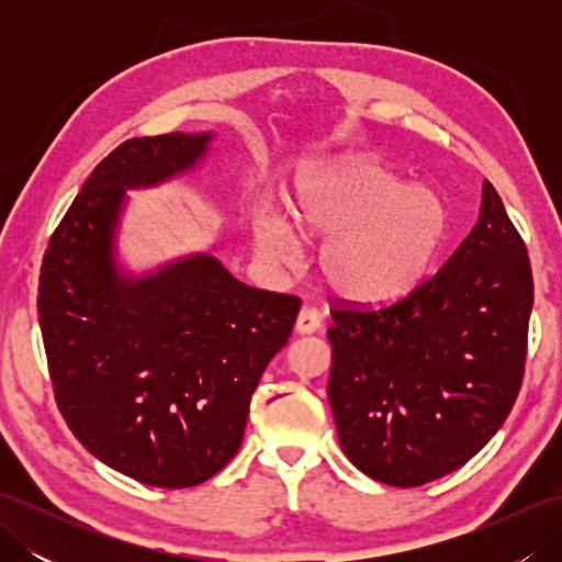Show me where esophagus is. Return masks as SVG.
Listing matches in <instances>:
<instances>
[{
	"label": "esophagus",
	"instance_id": "obj_1",
	"mask_svg": "<svg viewBox=\"0 0 562 562\" xmlns=\"http://www.w3.org/2000/svg\"><path fill=\"white\" fill-rule=\"evenodd\" d=\"M321 328V316L314 312V308H302L300 316H296V324L294 330L300 333V336H312Z\"/></svg>",
	"mask_w": 562,
	"mask_h": 562
}]
</instances>
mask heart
<instances>
[{
    "label": "heart",
    "instance_id": "b5f03b06",
    "mask_svg": "<svg viewBox=\"0 0 562 562\" xmlns=\"http://www.w3.org/2000/svg\"><path fill=\"white\" fill-rule=\"evenodd\" d=\"M290 217L256 214L258 256L270 266L300 258V232L324 238L318 268L328 288L362 306H389L427 280L449 236V207L432 188L411 186L379 164H330L296 178Z\"/></svg>",
    "mask_w": 562,
    "mask_h": 562
}]
</instances>
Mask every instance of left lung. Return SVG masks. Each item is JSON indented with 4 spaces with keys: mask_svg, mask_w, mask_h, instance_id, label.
Listing matches in <instances>:
<instances>
[{
    "mask_svg": "<svg viewBox=\"0 0 562 562\" xmlns=\"http://www.w3.org/2000/svg\"><path fill=\"white\" fill-rule=\"evenodd\" d=\"M531 306L527 246L483 181L479 222L432 280L379 312H333L328 398L345 457L393 487L473 459L515 405Z\"/></svg>",
    "mask_w": 562,
    "mask_h": 562,
    "instance_id": "obj_1",
    "label": "left lung"
}]
</instances>
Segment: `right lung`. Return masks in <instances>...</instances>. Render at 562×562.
Returning a JSON list of instances; mask_svg holds the SVG:
<instances>
[{
    "instance_id": "obj_1",
    "label": "right lung",
    "mask_w": 562,
    "mask_h": 562,
    "mask_svg": "<svg viewBox=\"0 0 562 562\" xmlns=\"http://www.w3.org/2000/svg\"><path fill=\"white\" fill-rule=\"evenodd\" d=\"M214 133L135 137L87 178L47 244L38 316L59 413L93 457L154 487L212 479L302 302L248 288L207 250L133 270L127 190L193 176Z\"/></svg>"
}]
</instances>
